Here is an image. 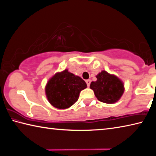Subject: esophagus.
Returning a JSON list of instances; mask_svg holds the SVG:
<instances>
[{
	"mask_svg": "<svg viewBox=\"0 0 156 156\" xmlns=\"http://www.w3.org/2000/svg\"><path fill=\"white\" fill-rule=\"evenodd\" d=\"M86 83H87V87H89V85H90V83H91V80H87Z\"/></svg>",
	"mask_w": 156,
	"mask_h": 156,
	"instance_id": "34e87169",
	"label": "esophagus"
}]
</instances>
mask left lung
<instances>
[{
	"mask_svg": "<svg viewBox=\"0 0 156 156\" xmlns=\"http://www.w3.org/2000/svg\"><path fill=\"white\" fill-rule=\"evenodd\" d=\"M96 78V81L91 83L90 88L99 101L113 104L120 100L125 91L122 80L106 71H102Z\"/></svg>",
	"mask_w": 156,
	"mask_h": 156,
	"instance_id": "obj_1",
	"label": "left lung"
}]
</instances>
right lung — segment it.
Wrapping results in <instances>:
<instances>
[{
	"label": "right lung",
	"instance_id": "obj_1",
	"mask_svg": "<svg viewBox=\"0 0 156 156\" xmlns=\"http://www.w3.org/2000/svg\"><path fill=\"white\" fill-rule=\"evenodd\" d=\"M87 88L83 79L65 69L49 79L45 87L47 100L53 107L67 109L78 100L80 92Z\"/></svg>",
	"mask_w": 156,
	"mask_h": 156
}]
</instances>
